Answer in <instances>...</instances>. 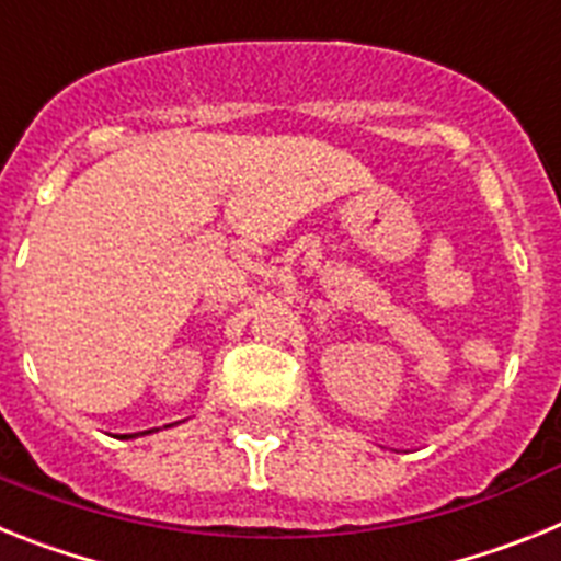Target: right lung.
Wrapping results in <instances>:
<instances>
[{
    "label": "right lung",
    "mask_w": 561,
    "mask_h": 561,
    "mask_svg": "<svg viewBox=\"0 0 561 561\" xmlns=\"http://www.w3.org/2000/svg\"><path fill=\"white\" fill-rule=\"evenodd\" d=\"M176 424H180V421H176ZM165 427H173V424H165ZM151 433H157V430H146V433H131V435H117V438L128 440V438H140V435H151Z\"/></svg>",
    "instance_id": "add662e5"
}]
</instances>
